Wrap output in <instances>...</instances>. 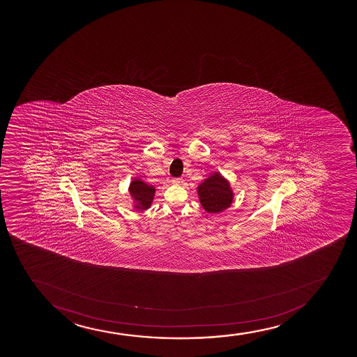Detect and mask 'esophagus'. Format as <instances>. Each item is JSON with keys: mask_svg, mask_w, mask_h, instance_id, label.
Instances as JSON below:
<instances>
[{"mask_svg": "<svg viewBox=\"0 0 357 357\" xmlns=\"http://www.w3.org/2000/svg\"><path fill=\"white\" fill-rule=\"evenodd\" d=\"M172 183L174 185H183V180L182 178H175V180H172Z\"/></svg>", "mask_w": 357, "mask_h": 357, "instance_id": "1", "label": "esophagus"}]
</instances>
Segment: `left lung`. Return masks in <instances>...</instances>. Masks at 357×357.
I'll return each mask as SVG.
<instances>
[{
  "instance_id": "1",
  "label": "left lung",
  "mask_w": 357,
  "mask_h": 357,
  "mask_svg": "<svg viewBox=\"0 0 357 357\" xmlns=\"http://www.w3.org/2000/svg\"><path fill=\"white\" fill-rule=\"evenodd\" d=\"M197 197L201 206L209 214H218L229 208L234 200L231 183L219 172H214L199 183Z\"/></svg>"
}]
</instances>
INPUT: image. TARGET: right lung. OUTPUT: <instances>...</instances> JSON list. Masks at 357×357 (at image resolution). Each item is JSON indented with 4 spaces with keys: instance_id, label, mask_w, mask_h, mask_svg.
<instances>
[{
    "instance_id": "1",
    "label": "right lung",
    "mask_w": 357,
    "mask_h": 357,
    "mask_svg": "<svg viewBox=\"0 0 357 357\" xmlns=\"http://www.w3.org/2000/svg\"><path fill=\"white\" fill-rule=\"evenodd\" d=\"M128 194L132 199V207L137 212H143L150 208L156 194V188L149 185L140 177H133L128 185Z\"/></svg>"
}]
</instances>
